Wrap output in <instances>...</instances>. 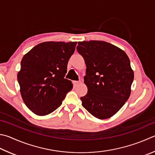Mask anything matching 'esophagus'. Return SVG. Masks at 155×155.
Instances as JSON below:
<instances>
[{
	"mask_svg": "<svg viewBox=\"0 0 155 155\" xmlns=\"http://www.w3.org/2000/svg\"><path fill=\"white\" fill-rule=\"evenodd\" d=\"M73 83H74V86H77V85H78V84L80 83V82H78V81H73Z\"/></svg>",
	"mask_w": 155,
	"mask_h": 155,
	"instance_id": "34e87169",
	"label": "esophagus"
}]
</instances>
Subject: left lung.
I'll return each instance as SVG.
<instances>
[{
    "instance_id": "1",
    "label": "left lung",
    "mask_w": 155,
    "mask_h": 155,
    "mask_svg": "<svg viewBox=\"0 0 155 155\" xmlns=\"http://www.w3.org/2000/svg\"><path fill=\"white\" fill-rule=\"evenodd\" d=\"M77 51L86 64L87 94L82 106L99 119L115 114L127 101L134 74L124 51L102 41L78 42Z\"/></svg>"
}]
</instances>
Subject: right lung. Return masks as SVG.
Here are the masks:
<instances>
[{
  "label": "right lung",
  "mask_w": 155,
  "mask_h": 155,
  "mask_svg": "<svg viewBox=\"0 0 155 155\" xmlns=\"http://www.w3.org/2000/svg\"><path fill=\"white\" fill-rule=\"evenodd\" d=\"M77 42H44L24 55L18 73L22 99L31 111L45 116L60 107L71 81L64 78Z\"/></svg>",
  "instance_id": "add662e5"
}]
</instances>
